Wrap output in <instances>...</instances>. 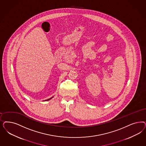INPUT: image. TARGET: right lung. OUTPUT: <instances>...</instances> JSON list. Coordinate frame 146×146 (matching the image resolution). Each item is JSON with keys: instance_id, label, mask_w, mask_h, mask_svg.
Returning <instances> with one entry per match:
<instances>
[{"instance_id": "obj_1", "label": "right lung", "mask_w": 146, "mask_h": 146, "mask_svg": "<svg viewBox=\"0 0 146 146\" xmlns=\"http://www.w3.org/2000/svg\"><path fill=\"white\" fill-rule=\"evenodd\" d=\"M52 98H53V97H52V98H49V99H47V100H45L44 101H48V100H50V99H52Z\"/></svg>"}]
</instances>
